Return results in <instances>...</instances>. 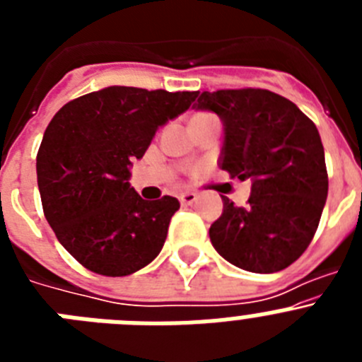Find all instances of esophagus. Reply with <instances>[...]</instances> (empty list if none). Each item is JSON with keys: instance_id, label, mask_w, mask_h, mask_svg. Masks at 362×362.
Returning a JSON list of instances; mask_svg holds the SVG:
<instances>
[{"instance_id": "34e87169", "label": "esophagus", "mask_w": 362, "mask_h": 362, "mask_svg": "<svg viewBox=\"0 0 362 362\" xmlns=\"http://www.w3.org/2000/svg\"><path fill=\"white\" fill-rule=\"evenodd\" d=\"M196 194L194 192H185V194H181L179 196V201H181V204H192L194 201H196Z\"/></svg>"}]
</instances>
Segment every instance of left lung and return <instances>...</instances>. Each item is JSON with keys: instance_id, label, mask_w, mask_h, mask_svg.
Instances as JSON below:
<instances>
[{"instance_id": "8db88e82", "label": "left lung", "mask_w": 362, "mask_h": 362, "mask_svg": "<svg viewBox=\"0 0 362 362\" xmlns=\"http://www.w3.org/2000/svg\"><path fill=\"white\" fill-rule=\"evenodd\" d=\"M194 107L223 121L221 168L252 181L246 206L221 196L223 214L210 226L214 248L255 274L290 267L308 248L328 196L317 127L290 99L263 88L203 92Z\"/></svg>"}]
</instances>
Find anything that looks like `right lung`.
<instances>
[{"label":"right lung","instance_id":"add662e5","mask_svg":"<svg viewBox=\"0 0 362 362\" xmlns=\"http://www.w3.org/2000/svg\"><path fill=\"white\" fill-rule=\"evenodd\" d=\"M197 94L107 86L69 101L49 123L36 159L43 212L90 272L130 276L161 252L179 201L143 199L129 183L130 166Z\"/></svg>","mask_w":362,"mask_h":362}]
</instances>
